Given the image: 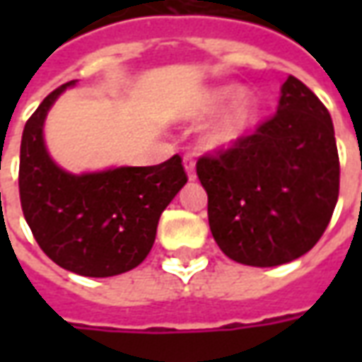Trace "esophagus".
Here are the masks:
<instances>
[{
	"label": "esophagus",
	"mask_w": 362,
	"mask_h": 362,
	"mask_svg": "<svg viewBox=\"0 0 362 362\" xmlns=\"http://www.w3.org/2000/svg\"><path fill=\"white\" fill-rule=\"evenodd\" d=\"M184 168H186V174H188L189 180H196V160H194L192 155H186V157H184Z\"/></svg>",
	"instance_id": "esophagus-1"
}]
</instances>
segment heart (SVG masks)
Wrapping results in <instances>:
<instances>
[{
  "instance_id": "obj_1",
  "label": "heart",
  "mask_w": 362,
  "mask_h": 362,
  "mask_svg": "<svg viewBox=\"0 0 362 362\" xmlns=\"http://www.w3.org/2000/svg\"><path fill=\"white\" fill-rule=\"evenodd\" d=\"M219 112L202 132V145L209 151H225L243 141L256 124L259 100L254 93L238 85H215L197 93L184 108L182 116L202 122Z\"/></svg>"
}]
</instances>
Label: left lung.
<instances>
[{
  "mask_svg": "<svg viewBox=\"0 0 362 362\" xmlns=\"http://www.w3.org/2000/svg\"><path fill=\"white\" fill-rule=\"evenodd\" d=\"M196 168L213 238L244 266H281L312 250L339 196L332 116L293 75L256 134Z\"/></svg>",
  "mask_w": 362,
  "mask_h": 362,
  "instance_id": "left-lung-1",
  "label": "left lung"
}]
</instances>
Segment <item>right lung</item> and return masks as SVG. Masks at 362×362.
I'll use <instances>...</instances> for the list:
<instances>
[{"label":"right lung","instance_id":"1","mask_svg":"<svg viewBox=\"0 0 362 362\" xmlns=\"http://www.w3.org/2000/svg\"><path fill=\"white\" fill-rule=\"evenodd\" d=\"M69 81L46 96L21 139L19 194L23 215L44 254L85 277L134 269L153 248L160 213L188 176L174 155L155 166H116L74 174L54 163L44 122Z\"/></svg>","mask_w":362,"mask_h":362}]
</instances>
